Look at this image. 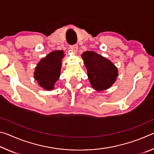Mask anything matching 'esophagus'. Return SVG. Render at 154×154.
I'll use <instances>...</instances> for the list:
<instances>
[{
    "mask_svg": "<svg viewBox=\"0 0 154 154\" xmlns=\"http://www.w3.org/2000/svg\"><path fill=\"white\" fill-rule=\"evenodd\" d=\"M71 49L74 52V53H77V50H78V47H77V45L71 46Z\"/></svg>",
    "mask_w": 154,
    "mask_h": 154,
    "instance_id": "obj_1",
    "label": "esophagus"
}]
</instances>
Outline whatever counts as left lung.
Instances as JSON below:
<instances>
[{"label": "left lung", "instance_id": "1", "mask_svg": "<svg viewBox=\"0 0 154 154\" xmlns=\"http://www.w3.org/2000/svg\"><path fill=\"white\" fill-rule=\"evenodd\" d=\"M82 58L87 69L88 77L94 90L103 91L116 82L118 69L107 58L92 51H86Z\"/></svg>", "mask_w": 154, "mask_h": 154}]
</instances>
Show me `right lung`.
Here are the masks:
<instances>
[{
    "mask_svg": "<svg viewBox=\"0 0 154 154\" xmlns=\"http://www.w3.org/2000/svg\"><path fill=\"white\" fill-rule=\"evenodd\" d=\"M63 50L53 51L38 62L34 72V78L44 90L51 91L60 76Z\"/></svg>",
    "mask_w": 154,
    "mask_h": 154,
    "instance_id": "add662e5",
    "label": "right lung"
}]
</instances>
